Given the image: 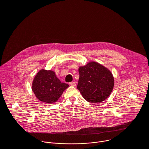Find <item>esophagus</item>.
Listing matches in <instances>:
<instances>
[{"label":"esophagus","mask_w":149,"mask_h":149,"mask_svg":"<svg viewBox=\"0 0 149 149\" xmlns=\"http://www.w3.org/2000/svg\"><path fill=\"white\" fill-rule=\"evenodd\" d=\"M69 84L71 85V86H76V82H74V81H72V82L70 83H69Z\"/></svg>","instance_id":"obj_1"}]
</instances>
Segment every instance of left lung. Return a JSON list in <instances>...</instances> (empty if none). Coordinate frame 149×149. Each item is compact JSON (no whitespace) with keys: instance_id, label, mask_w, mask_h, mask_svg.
Listing matches in <instances>:
<instances>
[{"instance_id":"1","label":"left lung","mask_w":149,"mask_h":149,"mask_svg":"<svg viewBox=\"0 0 149 149\" xmlns=\"http://www.w3.org/2000/svg\"><path fill=\"white\" fill-rule=\"evenodd\" d=\"M79 73L77 88L87 102L100 103L110 95L114 86V78L106 67L90 61L85 66H80Z\"/></svg>"}]
</instances>
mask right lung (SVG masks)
I'll list each match as a JSON object with an SVG mask.
<instances>
[{
    "mask_svg": "<svg viewBox=\"0 0 149 149\" xmlns=\"http://www.w3.org/2000/svg\"><path fill=\"white\" fill-rule=\"evenodd\" d=\"M69 85L61 83L52 70L41 69L32 83V91L40 101L48 104L55 103Z\"/></svg>",
    "mask_w": 149,
    "mask_h": 149,
    "instance_id": "right-lung-1",
    "label": "right lung"
}]
</instances>
